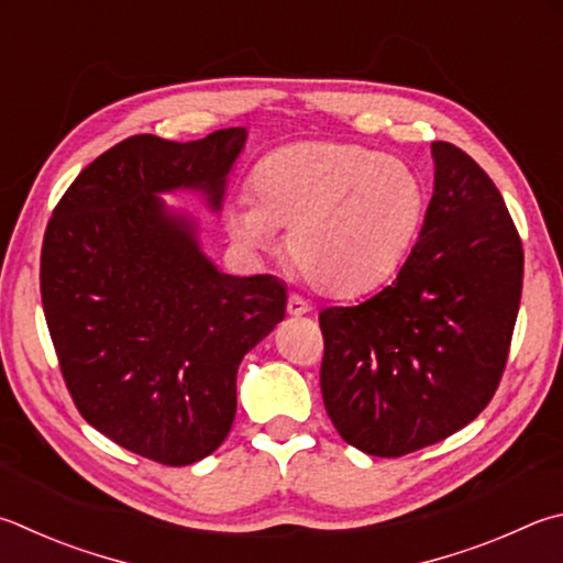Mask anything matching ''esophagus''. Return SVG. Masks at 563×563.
Listing matches in <instances>:
<instances>
[{"label": "esophagus", "instance_id": "esophagus-1", "mask_svg": "<svg viewBox=\"0 0 563 563\" xmlns=\"http://www.w3.org/2000/svg\"><path fill=\"white\" fill-rule=\"evenodd\" d=\"M305 312H310V302L302 298V295H290L288 298V314H292V317H300V314H305Z\"/></svg>", "mask_w": 563, "mask_h": 563}]
</instances>
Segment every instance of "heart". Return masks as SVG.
I'll use <instances>...</instances> for the list:
<instances>
[{
    "instance_id": "b5f03b06",
    "label": "heart",
    "mask_w": 563,
    "mask_h": 563,
    "mask_svg": "<svg viewBox=\"0 0 563 563\" xmlns=\"http://www.w3.org/2000/svg\"><path fill=\"white\" fill-rule=\"evenodd\" d=\"M253 197L229 203L243 246L268 249L288 229V255L317 290L356 295L384 283L411 249L426 189L401 159L350 142H298L271 152Z\"/></svg>"
}]
</instances>
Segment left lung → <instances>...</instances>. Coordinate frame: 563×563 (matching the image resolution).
<instances>
[{
  "label": "left lung",
  "instance_id": "obj_1",
  "mask_svg": "<svg viewBox=\"0 0 563 563\" xmlns=\"http://www.w3.org/2000/svg\"><path fill=\"white\" fill-rule=\"evenodd\" d=\"M431 150L433 197L396 280L320 312L327 416L376 457L445 441L493 401L522 298V239L503 194L451 142Z\"/></svg>",
  "mask_w": 563,
  "mask_h": 563
}]
</instances>
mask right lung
Returning <instances> with one entry per match:
<instances>
[{
    "label": "right lung",
    "instance_id": "add662e5",
    "mask_svg": "<svg viewBox=\"0 0 563 563\" xmlns=\"http://www.w3.org/2000/svg\"><path fill=\"white\" fill-rule=\"evenodd\" d=\"M243 142V128L184 145L157 135L118 142L66 189L41 246V302L80 416L169 467L227 441L239 364L288 302L275 275L219 273L194 223L157 197L201 189L219 209Z\"/></svg>",
    "mask_w": 563,
    "mask_h": 563
}]
</instances>
